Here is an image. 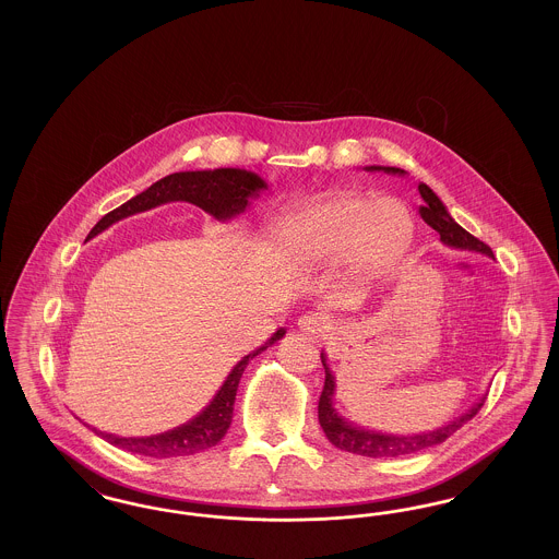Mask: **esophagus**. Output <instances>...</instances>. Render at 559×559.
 <instances>
[{"instance_id": "obj_1", "label": "esophagus", "mask_w": 559, "mask_h": 559, "mask_svg": "<svg viewBox=\"0 0 559 559\" xmlns=\"http://www.w3.org/2000/svg\"><path fill=\"white\" fill-rule=\"evenodd\" d=\"M297 326L304 335L320 337L324 333V329L329 326V317H324L322 312H312V314H306L297 320Z\"/></svg>"}]
</instances>
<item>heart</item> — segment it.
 <instances>
[{"instance_id":"obj_1","label":"heart","mask_w":559,"mask_h":559,"mask_svg":"<svg viewBox=\"0 0 559 559\" xmlns=\"http://www.w3.org/2000/svg\"><path fill=\"white\" fill-rule=\"evenodd\" d=\"M415 239V219L396 199L337 194L285 215L276 226L283 253L299 266L346 264L360 278L399 266Z\"/></svg>"}]
</instances>
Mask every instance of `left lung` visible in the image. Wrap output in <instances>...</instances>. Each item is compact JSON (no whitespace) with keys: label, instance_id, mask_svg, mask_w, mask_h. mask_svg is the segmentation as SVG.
<instances>
[{"label":"left lung","instance_id":"1","mask_svg":"<svg viewBox=\"0 0 559 559\" xmlns=\"http://www.w3.org/2000/svg\"><path fill=\"white\" fill-rule=\"evenodd\" d=\"M365 169L367 171H383V174H392V176H404L406 174L400 167H383V165H367ZM419 194L424 199V205L419 207V213H421L427 226L433 228L440 235L442 245L452 247V249L476 251L481 255L495 258L492 249L488 245H484L474 235H469L463 226H459L452 219L451 213L444 207L440 197L424 182L419 185ZM320 360H322V367H324V388H322L319 400L320 427H322V431L326 433V438L333 447H337L342 451L354 452V454H362V456L388 459V456H404V454H413V452L427 451L431 447H438L447 438H451L459 427H463L469 419H474L478 415L479 408L484 406V400H486V396H481L461 417H454L447 426L431 429V431L396 436V433H383V431H374V429H365V427L354 426L352 421H347L346 417H342L337 413V408L333 404L335 388H337L335 385V374L326 362L324 352H320Z\"/></svg>","mask_w":559,"mask_h":559}]
</instances>
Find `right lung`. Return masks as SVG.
<instances>
[{"label":"right lung","mask_w":559,"mask_h":559,"mask_svg":"<svg viewBox=\"0 0 559 559\" xmlns=\"http://www.w3.org/2000/svg\"><path fill=\"white\" fill-rule=\"evenodd\" d=\"M262 190H267L266 180H262L258 174L237 169V167H219V169H203V171H178L160 178L153 187L144 192L135 194L121 207L107 213L90 233L87 239L100 235L112 226L115 222L130 217L135 213L148 212L153 207H159L174 201H187L203 212L213 215L217 222H228L245 212L251 199L260 197ZM287 331L278 329L272 333V337L262 346L255 347L247 356H242L239 362L228 372L226 381L217 390L212 402L187 424L174 427L169 431H163L157 436H144V438H121L115 433L100 431L96 427L94 433L105 438L112 447H119L123 451L155 456V459H169V456H185L194 452L207 451L215 447L228 427L233 424V406L237 399L240 377L249 360H253L258 354L274 346Z\"/></svg>","instance_id":"add662e5"}]
</instances>
